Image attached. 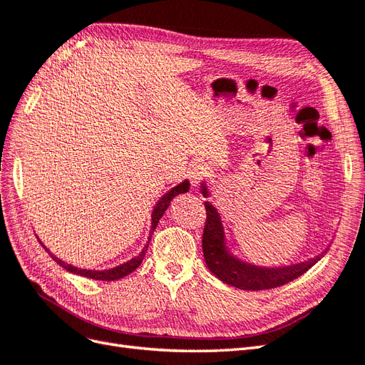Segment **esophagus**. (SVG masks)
<instances>
[{
    "label": "esophagus",
    "instance_id": "34e87169",
    "mask_svg": "<svg viewBox=\"0 0 365 365\" xmlns=\"http://www.w3.org/2000/svg\"><path fill=\"white\" fill-rule=\"evenodd\" d=\"M208 175V168L204 165V163H197V165L193 166L190 170V181L193 185H197L200 181H202Z\"/></svg>",
    "mask_w": 365,
    "mask_h": 365
}]
</instances>
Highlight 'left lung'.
<instances>
[{
    "instance_id": "8db88e82",
    "label": "left lung",
    "mask_w": 365,
    "mask_h": 365,
    "mask_svg": "<svg viewBox=\"0 0 365 365\" xmlns=\"http://www.w3.org/2000/svg\"><path fill=\"white\" fill-rule=\"evenodd\" d=\"M202 192L207 195L205 188ZM205 211L207 220L202 232L204 258L211 273L216 274L225 284L240 288V290H269V288L281 287L299 278L317 262L316 259H311L282 269H259L238 261L225 249L219 212L208 202H205Z\"/></svg>"
}]
</instances>
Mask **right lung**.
<instances>
[{
	"instance_id": "obj_1",
	"label": "right lung",
	"mask_w": 365,
	"mask_h": 365,
	"mask_svg": "<svg viewBox=\"0 0 365 365\" xmlns=\"http://www.w3.org/2000/svg\"><path fill=\"white\" fill-rule=\"evenodd\" d=\"M187 190H188V181H184V182H181L180 185L173 187L170 192H168L165 196L161 197V200H160V202L155 205V208H154V211H153V228H150V232H153V231L157 228V223H158V220L161 219L163 212H165V211L168 210V207H169V204H170L172 197H173V196H177V195H180V193H185ZM42 246H43V245H42ZM43 247H45V246H43ZM146 249H148V246L142 250V254H140L139 257H135V258H133L131 261L122 264V266H118L116 269L104 270V272H98V270H83V269L72 267V266H69V264L63 262L61 259L56 258V257H54L51 252H49V250L45 247L46 252H48L49 255H51V258L58 264V266H61L63 269H66L68 272H72V273H75V274L86 276V278L96 279V281H116V279L123 278V276L130 274L131 272H134V270H135L137 267H139L140 264H142L143 257H145V252H146Z\"/></svg>"
}]
</instances>
